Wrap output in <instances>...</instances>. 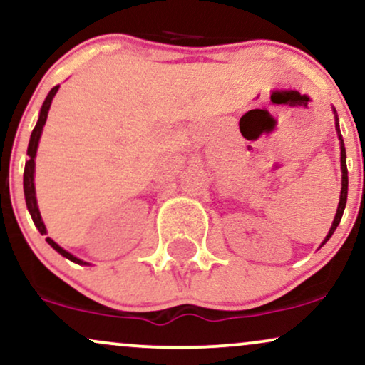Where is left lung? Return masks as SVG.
<instances>
[{"mask_svg": "<svg viewBox=\"0 0 365 365\" xmlns=\"http://www.w3.org/2000/svg\"><path fill=\"white\" fill-rule=\"evenodd\" d=\"M334 110V118H335V129H336V136H339L340 140V170H342V190H340V200H339V207H336V214H335V219L334 222H331V227L329 230V234H327V237L324 239V242L320 244V247L324 246V244L329 241L331 237V234L335 232V229L339 227L340 224V219H342L344 215V209H345V204H347V190H349V177H347V155H345V146H344V140H342V133H340V126H339V116H336V110L335 108H331Z\"/></svg>", "mask_w": 365, "mask_h": 365, "instance_id": "left-lung-1", "label": "left lung"}]
</instances>
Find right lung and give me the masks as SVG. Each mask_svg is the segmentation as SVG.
Returning a JSON list of instances; mask_svg holds the SVG:
<instances>
[{
	"label": "right lung",
	"instance_id": "right-lung-1",
	"mask_svg": "<svg viewBox=\"0 0 365 365\" xmlns=\"http://www.w3.org/2000/svg\"><path fill=\"white\" fill-rule=\"evenodd\" d=\"M58 87L60 86H55L53 89L48 92L47 98H45L43 104H41V109H40V114H38V121H36L34 131H31L30 143H29V151H26V155H29L30 158L26 160L25 172H23V192H25L26 209H29L30 215H31V220H34L35 227L40 230L41 236H43V234H47V227H45L43 220H41V215H40V210H38V204H36V195H35V156H36V150H38V143H40V138H41V131H43L45 123H47L50 104H52V99L55 98V94H57ZM47 242L55 249V251L58 252V255H62L63 257H67L68 261L76 262V264H81V266H91L87 261H82V259H79V257H76L73 255H71V252H68V251H66V249H63V247H60L58 244L53 241V239L47 237Z\"/></svg>",
	"mask_w": 365,
	"mask_h": 365
}]
</instances>
